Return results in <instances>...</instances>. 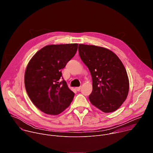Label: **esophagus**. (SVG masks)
<instances>
[{"label":"esophagus","instance_id":"esophagus-1","mask_svg":"<svg viewBox=\"0 0 153 153\" xmlns=\"http://www.w3.org/2000/svg\"><path fill=\"white\" fill-rule=\"evenodd\" d=\"M80 89H81V86H79V87H76V90H77V91H80Z\"/></svg>","mask_w":153,"mask_h":153}]
</instances>
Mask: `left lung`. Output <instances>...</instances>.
I'll return each instance as SVG.
<instances>
[{
	"label": "left lung",
	"instance_id": "8db88e82",
	"mask_svg": "<svg viewBox=\"0 0 153 153\" xmlns=\"http://www.w3.org/2000/svg\"><path fill=\"white\" fill-rule=\"evenodd\" d=\"M78 50L92 77L90 102L104 113L117 110L129 91V80L122 62L114 53L105 48L79 44Z\"/></svg>",
	"mask_w": 153,
	"mask_h": 153
}]
</instances>
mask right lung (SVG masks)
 <instances>
[{
    "label": "right lung",
    "mask_w": 153,
    "mask_h": 153,
    "mask_svg": "<svg viewBox=\"0 0 153 153\" xmlns=\"http://www.w3.org/2000/svg\"><path fill=\"white\" fill-rule=\"evenodd\" d=\"M77 48V43L47 45L28 63L25 73V89L32 102L42 112L59 114L72 102L74 93L62 77V70L74 56Z\"/></svg>",
    "instance_id": "1"
}]
</instances>
